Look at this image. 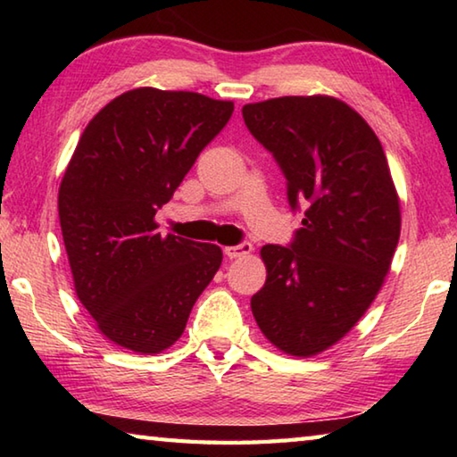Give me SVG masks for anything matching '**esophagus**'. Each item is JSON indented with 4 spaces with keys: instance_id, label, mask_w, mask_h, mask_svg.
Wrapping results in <instances>:
<instances>
[{
    "instance_id": "esophagus-1",
    "label": "esophagus",
    "mask_w": 457,
    "mask_h": 457,
    "mask_svg": "<svg viewBox=\"0 0 457 457\" xmlns=\"http://www.w3.org/2000/svg\"><path fill=\"white\" fill-rule=\"evenodd\" d=\"M223 252H226V256H228L229 260H234V258H244V256H247V253L252 252V244H250V242H239L237 245H228V247H223Z\"/></svg>"
}]
</instances>
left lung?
Masks as SVG:
<instances>
[{
	"instance_id": "1",
	"label": "left lung",
	"mask_w": 457,
	"mask_h": 457,
	"mask_svg": "<svg viewBox=\"0 0 457 457\" xmlns=\"http://www.w3.org/2000/svg\"><path fill=\"white\" fill-rule=\"evenodd\" d=\"M242 114L286 177L290 210L303 212L288 245L262 247L268 276L252 312L278 349L311 357L375 300L399 242V199L377 135L343 100L282 96Z\"/></svg>"
}]
</instances>
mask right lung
<instances>
[{
    "instance_id": "1",
    "label": "right lung",
    "mask_w": 457,
    "mask_h": 457,
    "mask_svg": "<svg viewBox=\"0 0 457 457\" xmlns=\"http://www.w3.org/2000/svg\"><path fill=\"white\" fill-rule=\"evenodd\" d=\"M231 112L197 92L129 90L88 122L68 163L58 213L76 294L125 349L171 346L221 266L218 245L161 237L154 213Z\"/></svg>"
}]
</instances>
